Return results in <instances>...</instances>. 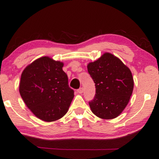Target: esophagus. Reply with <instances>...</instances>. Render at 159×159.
Returning a JSON list of instances; mask_svg holds the SVG:
<instances>
[{
  "label": "esophagus",
  "instance_id": "esophagus-1",
  "mask_svg": "<svg viewBox=\"0 0 159 159\" xmlns=\"http://www.w3.org/2000/svg\"><path fill=\"white\" fill-rule=\"evenodd\" d=\"M77 92L79 94H82V92H83V87H80V89H78L77 90Z\"/></svg>",
  "mask_w": 159,
  "mask_h": 159
}]
</instances>
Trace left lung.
<instances>
[{
  "label": "left lung",
  "mask_w": 159,
  "mask_h": 159,
  "mask_svg": "<svg viewBox=\"0 0 159 159\" xmlns=\"http://www.w3.org/2000/svg\"><path fill=\"white\" fill-rule=\"evenodd\" d=\"M87 70L96 88L94 99L89 102L92 111L102 119L116 118L132 94L134 80L130 70L110 53L90 62Z\"/></svg>",
  "instance_id": "8db88e82"
}]
</instances>
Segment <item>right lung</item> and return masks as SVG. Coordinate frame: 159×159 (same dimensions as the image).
<instances>
[{
	"label": "right lung",
	"instance_id": "right-lung-1",
	"mask_svg": "<svg viewBox=\"0 0 159 159\" xmlns=\"http://www.w3.org/2000/svg\"><path fill=\"white\" fill-rule=\"evenodd\" d=\"M63 63L48 57L34 61L23 70L19 92L27 107L41 120L53 121L67 113L74 97L62 70Z\"/></svg>",
	"mask_w": 159,
	"mask_h": 159
}]
</instances>
